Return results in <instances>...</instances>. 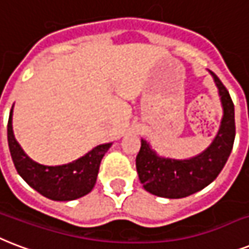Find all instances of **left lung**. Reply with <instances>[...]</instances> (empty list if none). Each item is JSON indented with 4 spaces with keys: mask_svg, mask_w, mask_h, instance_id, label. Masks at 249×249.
<instances>
[{
    "mask_svg": "<svg viewBox=\"0 0 249 249\" xmlns=\"http://www.w3.org/2000/svg\"><path fill=\"white\" fill-rule=\"evenodd\" d=\"M218 88L223 117L213 142L196 157L173 160L160 157L151 145L142 139L136 156V170L145 191L167 198H182L203 190L214 180L227 162L235 140L234 104L229 90L214 72H212Z\"/></svg>",
    "mask_w": 249,
    "mask_h": 249,
    "instance_id": "left-lung-1",
    "label": "left lung"
}]
</instances>
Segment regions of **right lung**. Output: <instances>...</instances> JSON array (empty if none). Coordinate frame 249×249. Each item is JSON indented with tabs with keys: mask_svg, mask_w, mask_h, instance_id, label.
<instances>
[{
	"mask_svg": "<svg viewBox=\"0 0 249 249\" xmlns=\"http://www.w3.org/2000/svg\"><path fill=\"white\" fill-rule=\"evenodd\" d=\"M13 107L7 122V142L18 174L42 196L54 201H70L89 194L97 179L100 163L111 142L101 144L76 161L59 166L35 162L24 153L13 132Z\"/></svg>",
	"mask_w": 249,
	"mask_h": 249,
	"instance_id": "add662e5",
	"label": "right lung"
}]
</instances>
